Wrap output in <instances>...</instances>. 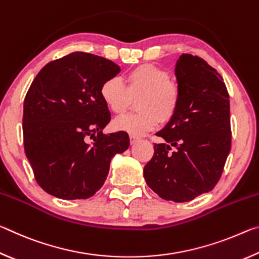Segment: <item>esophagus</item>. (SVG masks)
Returning <instances> with one entry per match:
<instances>
[{"instance_id": "obj_1", "label": "esophagus", "mask_w": 259, "mask_h": 259, "mask_svg": "<svg viewBox=\"0 0 259 259\" xmlns=\"http://www.w3.org/2000/svg\"><path fill=\"white\" fill-rule=\"evenodd\" d=\"M140 138L137 137V136H134V135H130V144L131 145H134V144H136L137 142H139Z\"/></svg>"}]
</instances>
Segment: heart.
Here are the masks:
<instances>
[{
  "label": "heart",
  "mask_w": 259,
  "mask_h": 259,
  "mask_svg": "<svg viewBox=\"0 0 259 259\" xmlns=\"http://www.w3.org/2000/svg\"><path fill=\"white\" fill-rule=\"evenodd\" d=\"M100 97L109 111L123 114L133 98H138L140 112L117 117L115 129L134 136L148 133L162 122L176 115L182 100V88L170 78V73L154 65H140L126 76V85L120 77L112 76L103 82Z\"/></svg>",
  "instance_id": "heart-1"
}]
</instances>
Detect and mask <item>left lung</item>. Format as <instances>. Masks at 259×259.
<instances>
[{"label": "left lung", "mask_w": 259, "mask_h": 259, "mask_svg": "<svg viewBox=\"0 0 259 259\" xmlns=\"http://www.w3.org/2000/svg\"><path fill=\"white\" fill-rule=\"evenodd\" d=\"M182 88L179 108L156 135L154 155L144 168L146 184L160 198L187 202L211 191L231 151L230 96L216 69L183 54L175 68Z\"/></svg>", "instance_id": "1"}]
</instances>
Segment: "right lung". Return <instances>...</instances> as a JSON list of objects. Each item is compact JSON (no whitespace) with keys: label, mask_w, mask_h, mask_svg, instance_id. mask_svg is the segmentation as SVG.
Instances as JSON below:
<instances>
[{"label":"right lung","mask_w":259,"mask_h":259,"mask_svg":"<svg viewBox=\"0 0 259 259\" xmlns=\"http://www.w3.org/2000/svg\"><path fill=\"white\" fill-rule=\"evenodd\" d=\"M120 67L103 57L73 52L43 67L24 100L26 156L38 185L63 200L93 196L109 163L130 145L124 131L109 135L111 121L100 87Z\"/></svg>","instance_id":"right-lung-1"}]
</instances>
